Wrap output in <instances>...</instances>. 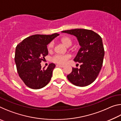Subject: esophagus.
I'll return each mask as SVG.
<instances>
[{
    "instance_id": "34e87169",
    "label": "esophagus",
    "mask_w": 121,
    "mask_h": 121,
    "mask_svg": "<svg viewBox=\"0 0 121 121\" xmlns=\"http://www.w3.org/2000/svg\"><path fill=\"white\" fill-rule=\"evenodd\" d=\"M56 67H61V68H63V67H64V65H56Z\"/></svg>"
}]
</instances>
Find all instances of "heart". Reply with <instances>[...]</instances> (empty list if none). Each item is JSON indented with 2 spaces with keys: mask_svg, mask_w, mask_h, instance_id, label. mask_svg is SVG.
<instances>
[{
  "mask_svg": "<svg viewBox=\"0 0 121 121\" xmlns=\"http://www.w3.org/2000/svg\"><path fill=\"white\" fill-rule=\"evenodd\" d=\"M60 41L66 46H70L72 44V39L69 36H64L60 39ZM54 44L53 42H51L49 43L47 47L48 52H51L53 50ZM70 58V56L69 54L65 55H56L53 57L52 61L53 62L57 63L58 65H65L67 61Z\"/></svg>",
  "mask_w": 121,
  "mask_h": 121,
  "instance_id": "heart-1",
  "label": "heart"
}]
</instances>
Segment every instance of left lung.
<instances>
[{
	"label": "left lung",
	"mask_w": 121,
	"mask_h": 121,
	"mask_svg": "<svg viewBox=\"0 0 121 121\" xmlns=\"http://www.w3.org/2000/svg\"><path fill=\"white\" fill-rule=\"evenodd\" d=\"M62 32L76 36L81 48L73 59L81 63L80 68H73L67 78L73 85L86 86L92 83L101 70L105 51L102 38L92 30L84 29L65 30Z\"/></svg>",
	"instance_id": "left-lung-1"
}]
</instances>
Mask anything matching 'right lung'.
Segmentation results:
<instances>
[{
  "label": "right lung",
  "instance_id": "add662e5",
  "mask_svg": "<svg viewBox=\"0 0 121 121\" xmlns=\"http://www.w3.org/2000/svg\"><path fill=\"white\" fill-rule=\"evenodd\" d=\"M59 34L34 35L24 39L16 47L15 62L20 77L32 89L44 87L50 82L56 65L42 68L40 62L48 55L47 45Z\"/></svg>",
  "mask_w": 121,
  "mask_h": 121
}]
</instances>
